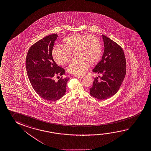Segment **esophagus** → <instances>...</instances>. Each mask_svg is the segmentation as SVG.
Here are the masks:
<instances>
[{
  "mask_svg": "<svg viewBox=\"0 0 151 151\" xmlns=\"http://www.w3.org/2000/svg\"><path fill=\"white\" fill-rule=\"evenodd\" d=\"M75 77H76V78H82L84 77L83 76H79V75H76V76H75Z\"/></svg>",
  "mask_w": 151,
  "mask_h": 151,
  "instance_id": "obj_1",
  "label": "esophagus"
}]
</instances>
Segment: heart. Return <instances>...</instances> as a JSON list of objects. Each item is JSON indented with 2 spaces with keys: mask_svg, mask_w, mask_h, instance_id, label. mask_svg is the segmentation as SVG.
<instances>
[{
  "mask_svg": "<svg viewBox=\"0 0 151 151\" xmlns=\"http://www.w3.org/2000/svg\"><path fill=\"white\" fill-rule=\"evenodd\" d=\"M64 45H56L52 50L55 62L64 65L69 61L72 52H76L78 58L72 60L67 70L72 74H84L90 67V63L96 64L102 55V46L98 38L93 35L75 34L63 40Z\"/></svg>",
  "mask_w": 151,
  "mask_h": 151,
  "instance_id": "obj_1",
  "label": "heart"
}]
</instances>
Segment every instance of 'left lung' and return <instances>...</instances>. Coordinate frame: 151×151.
Instances as JSON below:
<instances>
[{
    "label": "left lung",
    "mask_w": 151,
    "mask_h": 151,
    "mask_svg": "<svg viewBox=\"0 0 151 151\" xmlns=\"http://www.w3.org/2000/svg\"><path fill=\"white\" fill-rule=\"evenodd\" d=\"M104 52L93 72L102 75L94 78L89 93L99 100L113 96L119 91L126 75V60L123 50L109 37L102 35Z\"/></svg>",
    "instance_id": "left-lung-1"
}]
</instances>
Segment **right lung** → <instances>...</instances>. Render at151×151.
Segmentation results:
<instances>
[{
	"label": "right lung",
	"instance_id": "right-lung-1",
	"mask_svg": "<svg viewBox=\"0 0 151 151\" xmlns=\"http://www.w3.org/2000/svg\"><path fill=\"white\" fill-rule=\"evenodd\" d=\"M57 37V34L48 35L32 45L26 59L27 74L33 89L40 97L50 101L58 100L64 95L69 79L62 77L57 82L55 81V77L62 76L65 73L52 56Z\"/></svg>",
	"mask_w": 151,
	"mask_h": 151
}]
</instances>
